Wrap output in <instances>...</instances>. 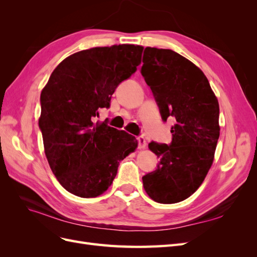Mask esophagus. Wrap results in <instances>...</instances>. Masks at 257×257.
<instances>
[{"instance_id":"34e87169","label":"esophagus","mask_w":257,"mask_h":257,"mask_svg":"<svg viewBox=\"0 0 257 257\" xmlns=\"http://www.w3.org/2000/svg\"><path fill=\"white\" fill-rule=\"evenodd\" d=\"M137 141H138V148L139 149H145L147 144H146V139L143 136H139L137 137Z\"/></svg>"}]
</instances>
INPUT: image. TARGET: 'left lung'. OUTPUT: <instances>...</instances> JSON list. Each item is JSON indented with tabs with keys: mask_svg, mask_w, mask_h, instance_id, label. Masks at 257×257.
Instances as JSON below:
<instances>
[{
	"mask_svg": "<svg viewBox=\"0 0 257 257\" xmlns=\"http://www.w3.org/2000/svg\"><path fill=\"white\" fill-rule=\"evenodd\" d=\"M143 62L162 119L176 121L172 144L148 146L160 163L143 177V185L157 203L176 204L195 193L211 168L220 136L219 102L203 71L181 54L147 47Z\"/></svg>",
	"mask_w": 257,
	"mask_h": 257,
	"instance_id": "8db88e82",
	"label": "left lung"
}]
</instances>
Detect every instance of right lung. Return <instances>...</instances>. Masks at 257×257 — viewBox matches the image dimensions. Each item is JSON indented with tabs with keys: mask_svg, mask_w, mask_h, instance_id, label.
<instances>
[{
	"mask_svg": "<svg viewBox=\"0 0 257 257\" xmlns=\"http://www.w3.org/2000/svg\"><path fill=\"white\" fill-rule=\"evenodd\" d=\"M143 50L123 44L73 53L42 90L38 125L46 158L60 184L76 196L102 195L119 162L136 150L134 136L93 119L99 108L109 107L118 84L136 72Z\"/></svg>",
	"mask_w": 257,
	"mask_h": 257,
	"instance_id": "right-lung-1",
	"label": "right lung"
}]
</instances>
